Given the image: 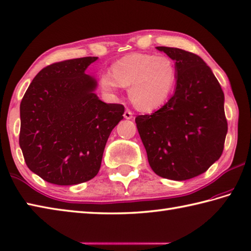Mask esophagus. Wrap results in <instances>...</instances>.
I'll return each mask as SVG.
<instances>
[{"label": "esophagus", "mask_w": 251, "mask_h": 251, "mask_svg": "<svg viewBox=\"0 0 251 251\" xmlns=\"http://www.w3.org/2000/svg\"><path fill=\"white\" fill-rule=\"evenodd\" d=\"M124 117L126 118V119L130 120V119H132V118H133V113H132V111H130L129 109H126V110L125 111V115H124Z\"/></svg>", "instance_id": "obj_1"}]
</instances>
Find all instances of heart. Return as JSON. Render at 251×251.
Listing matches in <instances>:
<instances>
[{
    "mask_svg": "<svg viewBox=\"0 0 251 251\" xmlns=\"http://www.w3.org/2000/svg\"><path fill=\"white\" fill-rule=\"evenodd\" d=\"M176 81V65L165 55L134 52L112 64L111 74L99 77L102 91L115 95L118 88L129 87L132 103L142 111H152L163 106Z\"/></svg>",
    "mask_w": 251,
    "mask_h": 251,
    "instance_id": "1",
    "label": "heart"
}]
</instances>
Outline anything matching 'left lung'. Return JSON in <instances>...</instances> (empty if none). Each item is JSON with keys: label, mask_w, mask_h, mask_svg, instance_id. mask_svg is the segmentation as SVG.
Masks as SVG:
<instances>
[{"label": "left lung", "mask_w": 251, "mask_h": 251, "mask_svg": "<svg viewBox=\"0 0 251 251\" xmlns=\"http://www.w3.org/2000/svg\"><path fill=\"white\" fill-rule=\"evenodd\" d=\"M156 49L175 61L176 88L159 110L138 116L135 124L153 172L182 181L206 172L221 157L227 133L224 93L199 55Z\"/></svg>", "instance_id": "obj_1"}]
</instances>
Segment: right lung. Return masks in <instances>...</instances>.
I'll return each mask as SVG.
<instances>
[{"label": "right lung", "instance_id": "1", "mask_svg": "<svg viewBox=\"0 0 251 251\" xmlns=\"http://www.w3.org/2000/svg\"><path fill=\"white\" fill-rule=\"evenodd\" d=\"M97 56L42 69L21 102L20 146L26 165L44 180L72 186L100 169L111 131L125 107L101 101L96 78L85 73Z\"/></svg>", "mask_w": 251, "mask_h": 251}]
</instances>
